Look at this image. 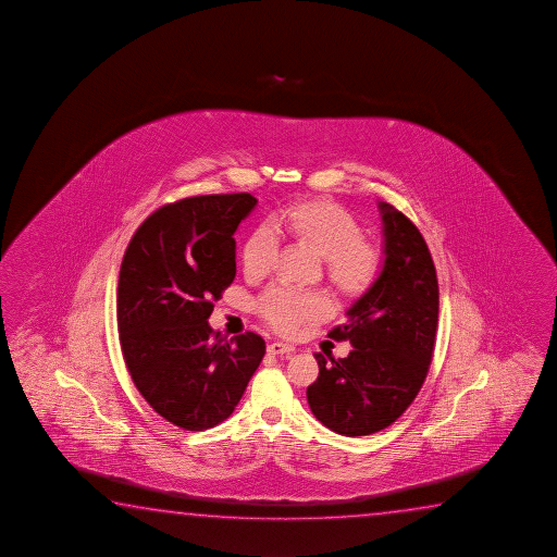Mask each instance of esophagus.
<instances>
[{"label":"esophagus","mask_w":557,"mask_h":557,"mask_svg":"<svg viewBox=\"0 0 557 557\" xmlns=\"http://www.w3.org/2000/svg\"><path fill=\"white\" fill-rule=\"evenodd\" d=\"M295 350V347H290L287 343H280V341H275L272 343L270 347H268V352L272 356H287L290 355Z\"/></svg>","instance_id":"esophagus-1"}]
</instances>
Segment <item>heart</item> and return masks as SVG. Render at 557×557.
Masks as SVG:
<instances>
[{
  "instance_id": "heart-1",
  "label": "heart",
  "mask_w": 557,
  "mask_h": 557,
  "mask_svg": "<svg viewBox=\"0 0 557 557\" xmlns=\"http://www.w3.org/2000/svg\"><path fill=\"white\" fill-rule=\"evenodd\" d=\"M275 226L322 258L331 287L347 299L363 295L380 275V247L363 239L360 222L335 202H295L275 216ZM275 252L274 232L267 226L257 227L243 243V274L252 282L264 280L274 268ZM257 310L272 330L289 335L305 323L323 320L330 314V302L318 293L272 287L260 297Z\"/></svg>"
}]
</instances>
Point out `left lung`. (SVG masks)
I'll return each mask as SVG.
<instances>
[{
  "mask_svg": "<svg viewBox=\"0 0 557 557\" xmlns=\"http://www.w3.org/2000/svg\"><path fill=\"white\" fill-rule=\"evenodd\" d=\"M385 260L377 280L327 333L350 341L347 358L315 355L320 375L308 404L325 428L345 436L395 423L428 377L438 323V282L428 243L403 212L380 202Z\"/></svg>",
  "mask_w": 557,
  "mask_h": 557,
  "instance_id": "1",
  "label": "left lung"
}]
</instances>
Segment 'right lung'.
Segmentation results:
<instances>
[{
    "label": "right lung",
    "instance_id": "obj_1",
    "mask_svg": "<svg viewBox=\"0 0 557 557\" xmlns=\"http://www.w3.org/2000/svg\"><path fill=\"white\" fill-rule=\"evenodd\" d=\"M250 194L199 195L154 210L129 239L116 293L124 362L164 420L205 431L227 420L267 352L247 331L209 325L235 277L234 234L257 207Z\"/></svg>",
    "mask_w": 557,
    "mask_h": 557
}]
</instances>
